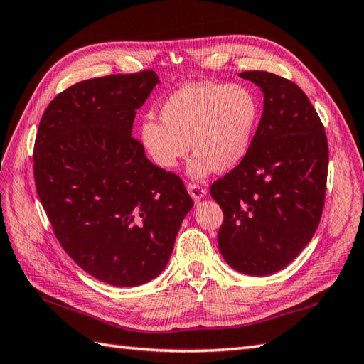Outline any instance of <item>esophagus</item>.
<instances>
[{
	"instance_id": "1",
	"label": "esophagus",
	"mask_w": 364,
	"mask_h": 364,
	"mask_svg": "<svg viewBox=\"0 0 364 364\" xmlns=\"http://www.w3.org/2000/svg\"><path fill=\"white\" fill-rule=\"evenodd\" d=\"M186 190H188L190 196L193 197V200H200L203 199V197L206 196V190L203 188V186H200L199 183H188L186 185Z\"/></svg>"
}]
</instances>
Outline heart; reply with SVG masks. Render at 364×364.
<instances>
[{
	"mask_svg": "<svg viewBox=\"0 0 364 364\" xmlns=\"http://www.w3.org/2000/svg\"><path fill=\"white\" fill-rule=\"evenodd\" d=\"M161 121L141 126V141L158 167L171 170L191 150L188 173L205 178L243 162L259 119L257 97L240 85L193 83L173 92L159 109Z\"/></svg>",
	"mask_w": 364,
	"mask_h": 364,
	"instance_id": "1",
	"label": "heart"
}]
</instances>
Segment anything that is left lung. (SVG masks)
Instances as JSON below:
<instances>
[{"label": "left lung", "mask_w": 364, "mask_h": 364, "mask_svg": "<svg viewBox=\"0 0 364 364\" xmlns=\"http://www.w3.org/2000/svg\"><path fill=\"white\" fill-rule=\"evenodd\" d=\"M240 77L261 87L262 115L243 162L209 193L225 215L217 237L225 261L264 277L289 266L313 238L329 151L322 121L299 86L267 71Z\"/></svg>", "instance_id": "8db88e82"}]
</instances>
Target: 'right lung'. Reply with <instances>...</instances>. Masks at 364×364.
Listing matches in <instances>:
<instances>
[{
  "mask_svg": "<svg viewBox=\"0 0 364 364\" xmlns=\"http://www.w3.org/2000/svg\"><path fill=\"white\" fill-rule=\"evenodd\" d=\"M155 71L83 80L43 112L33 150L36 191L54 235L85 272L135 287L167 267L194 202L179 176L151 164L132 136Z\"/></svg>",
  "mask_w": 364,
  "mask_h": 364,
  "instance_id": "right-lung-1",
  "label": "right lung"
}]
</instances>
